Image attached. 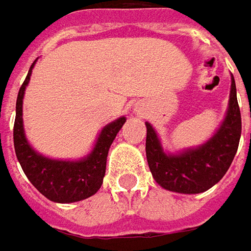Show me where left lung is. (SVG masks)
Here are the masks:
<instances>
[{
  "label": "left lung",
  "mask_w": 251,
  "mask_h": 251,
  "mask_svg": "<svg viewBox=\"0 0 251 251\" xmlns=\"http://www.w3.org/2000/svg\"><path fill=\"white\" fill-rule=\"evenodd\" d=\"M241 115L236 81L231 79L230 103L224 122L202 147L178 155H167L153 127L147 122V159L155 181L174 193L198 194L207 191L224 176L239 148Z\"/></svg>",
  "instance_id": "obj_1"
}]
</instances>
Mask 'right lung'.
<instances>
[{"label": "right lung", "instance_id": "1", "mask_svg": "<svg viewBox=\"0 0 251 251\" xmlns=\"http://www.w3.org/2000/svg\"><path fill=\"white\" fill-rule=\"evenodd\" d=\"M34 63L20 87L15 106L14 122V148L17 159L24 174L35 188L54 202L81 201L99 191L106 171V158L109 148L124 126L126 119L122 116L104 126L92 153L81 161H56L37 153L25 139L23 127V98L25 86L31 76Z\"/></svg>", "mask_w": 251, "mask_h": 251}]
</instances>
